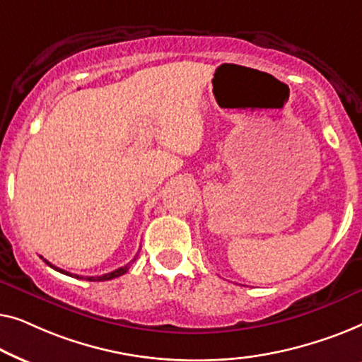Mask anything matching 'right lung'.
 I'll return each instance as SVG.
<instances>
[{
	"label": "right lung",
	"mask_w": 362,
	"mask_h": 362,
	"mask_svg": "<svg viewBox=\"0 0 362 362\" xmlns=\"http://www.w3.org/2000/svg\"><path fill=\"white\" fill-rule=\"evenodd\" d=\"M136 257L138 255H135V259H133L130 264H127L125 267H120V269H117V270H113V272H110V274H105V275H100V276H81V275H74V274H69V272H66V270H62V269H57V267H54L51 262H47L46 259H44V262H46V264L49 265V267H52L54 270H57V272H61V274H66V275H71V276H76V279H83V280H88V281H105V280H112V279H117V276H120V275H123V274H127L128 272V269H130V265L133 264V262L136 260Z\"/></svg>",
	"instance_id": "obj_1"
}]
</instances>
